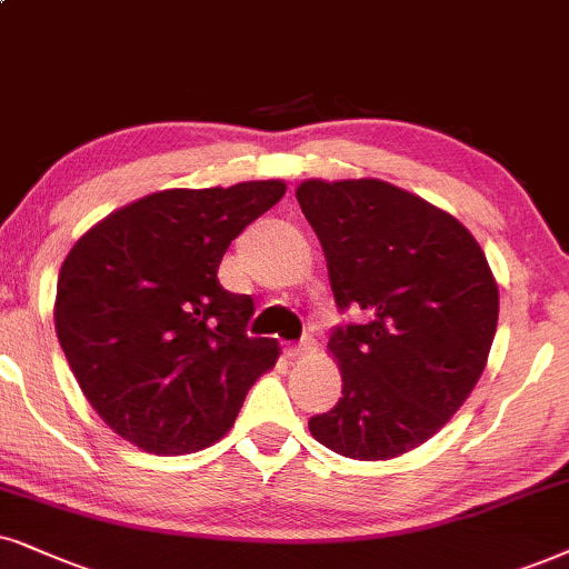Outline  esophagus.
I'll list each match as a JSON object with an SVG mask.
<instances>
[{
  "label": "esophagus",
  "instance_id": "obj_1",
  "mask_svg": "<svg viewBox=\"0 0 569 569\" xmlns=\"http://www.w3.org/2000/svg\"><path fill=\"white\" fill-rule=\"evenodd\" d=\"M307 351H312V338H305V341H299V343H286V357H291V359L307 355Z\"/></svg>",
  "mask_w": 569,
  "mask_h": 569
}]
</instances>
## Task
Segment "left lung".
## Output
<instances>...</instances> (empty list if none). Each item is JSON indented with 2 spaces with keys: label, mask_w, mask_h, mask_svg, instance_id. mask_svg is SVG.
<instances>
[{
  "label": "left lung",
  "mask_w": 569,
  "mask_h": 569,
  "mask_svg": "<svg viewBox=\"0 0 569 569\" xmlns=\"http://www.w3.org/2000/svg\"><path fill=\"white\" fill-rule=\"evenodd\" d=\"M297 199L338 309L359 318L330 333L341 399L309 417V433L349 459L405 455L449 422L486 368L493 272L462 222L399 186L312 178Z\"/></svg>",
  "instance_id": "left-lung-1"
}]
</instances>
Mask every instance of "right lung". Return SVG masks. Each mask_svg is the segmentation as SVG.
<instances>
[{
    "label": "right lung",
    "instance_id": "1",
    "mask_svg": "<svg viewBox=\"0 0 569 569\" xmlns=\"http://www.w3.org/2000/svg\"><path fill=\"white\" fill-rule=\"evenodd\" d=\"M283 181L168 189L86 231L57 278L54 328L70 370L114 433L152 455H189L231 430L280 355L247 336L254 301L218 268Z\"/></svg>",
    "mask_w": 569,
    "mask_h": 569
}]
</instances>
